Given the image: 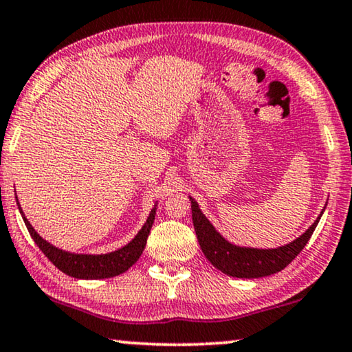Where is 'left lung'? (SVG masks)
Listing matches in <instances>:
<instances>
[{
  "label": "left lung",
  "mask_w": 352,
  "mask_h": 352,
  "mask_svg": "<svg viewBox=\"0 0 352 352\" xmlns=\"http://www.w3.org/2000/svg\"><path fill=\"white\" fill-rule=\"evenodd\" d=\"M190 198L192 205L193 228H195L198 243H200L203 254H205V257L217 270H221L222 273L233 278H263L286 268L298 256L300 251L307 246V243L311 238L314 228L318 226L319 219L324 212V210L320 211L319 217L313 222V226L303 235L294 239L292 243L274 249L244 248L227 241L214 228L212 223L208 221L205 214L201 212L195 198Z\"/></svg>",
  "instance_id": "left-lung-1"
}]
</instances>
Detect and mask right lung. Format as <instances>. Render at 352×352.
I'll use <instances>...</instances> for the list:
<instances>
[{
    "instance_id": "right-lung-1",
    "label": "right lung",
    "mask_w": 352,
    "mask_h": 352,
    "mask_svg": "<svg viewBox=\"0 0 352 352\" xmlns=\"http://www.w3.org/2000/svg\"><path fill=\"white\" fill-rule=\"evenodd\" d=\"M17 200V195H15ZM19 211L22 214V219L27 226L30 235L34 239V243L38 244V248L44 252V256L57 267L60 272H63L68 276L78 278V279H104V278H113L119 276V274L125 273L131 265H133L141 257L142 251H144L147 236H149L152 223L155 219L157 211V203L149 212V217L144 226L141 227V230L136 233V236L131 239L129 244L122 246L117 251L108 252V254H76L60 249L49 241H45L43 236L38 235V232L34 230L32 223L28 222V219L25 217L22 208L17 203Z\"/></svg>"
}]
</instances>
